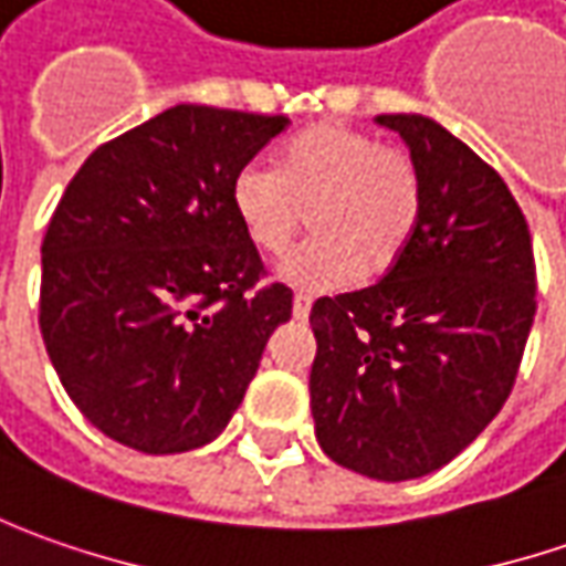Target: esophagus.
Returning a JSON list of instances; mask_svg holds the SVG:
<instances>
[{
  "label": "esophagus",
  "instance_id": "1",
  "mask_svg": "<svg viewBox=\"0 0 566 566\" xmlns=\"http://www.w3.org/2000/svg\"><path fill=\"white\" fill-rule=\"evenodd\" d=\"M310 306H313V297L297 294V297H294V319H306V316H310Z\"/></svg>",
  "mask_w": 566,
  "mask_h": 566
}]
</instances>
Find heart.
Here are the masks:
<instances>
[{"label": "heart", "instance_id": "obj_1", "mask_svg": "<svg viewBox=\"0 0 566 566\" xmlns=\"http://www.w3.org/2000/svg\"><path fill=\"white\" fill-rule=\"evenodd\" d=\"M422 206L417 156L342 122L303 130L279 166L247 163L231 181V209L263 256L287 253L310 212L313 238L282 265V279L306 291L391 272L417 238Z\"/></svg>", "mask_w": 566, "mask_h": 566}]
</instances>
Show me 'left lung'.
Returning <instances> with one entry per match:
<instances>
[{"instance_id":"8db88e82","label":"left lung","mask_w":566,"mask_h":566,"mask_svg":"<svg viewBox=\"0 0 566 566\" xmlns=\"http://www.w3.org/2000/svg\"><path fill=\"white\" fill-rule=\"evenodd\" d=\"M417 156V238L379 282L313 303L319 448L381 482L436 473L495 419L536 316L523 209L495 168L432 118L379 115Z\"/></svg>"}]
</instances>
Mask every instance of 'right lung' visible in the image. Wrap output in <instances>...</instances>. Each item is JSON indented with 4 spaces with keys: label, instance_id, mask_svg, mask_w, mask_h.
I'll return each instance as SVG.
<instances>
[{
    "label": "right lung",
    "instance_id": "1",
    "mask_svg": "<svg viewBox=\"0 0 566 566\" xmlns=\"http://www.w3.org/2000/svg\"><path fill=\"white\" fill-rule=\"evenodd\" d=\"M284 115L171 106L77 168L43 238L40 332L74 407L144 454L212 441L291 287L269 282L231 181Z\"/></svg>",
    "mask_w": 566,
    "mask_h": 566
}]
</instances>
